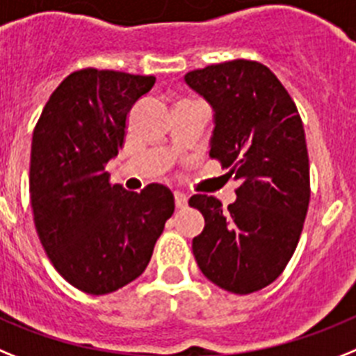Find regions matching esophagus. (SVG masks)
<instances>
[{
	"mask_svg": "<svg viewBox=\"0 0 356 356\" xmlns=\"http://www.w3.org/2000/svg\"><path fill=\"white\" fill-rule=\"evenodd\" d=\"M174 199H175V206H177V208H186L188 197L184 195L182 191H174Z\"/></svg>",
	"mask_w": 356,
	"mask_h": 356,
	"instance_id": "1",
	"label": "esophagus"
}]
</instances>
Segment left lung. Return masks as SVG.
Instances as JSON below:
<instances>
[{
	"label": "left lung",
	"mask_w": 356,
	"mask_h": 356,
	"mask_svg": "<svg viewBox=\"0 0 356 356\" xmlns=\"http://www.w3.org/2000/svg\"><path fill=\"white\" fill-rule=\"evenodd\" d=\"M184 82L213 107L209 156L240 182L236 200L193 195L204 231L191 249L202 274L233 293L276 281L292 258L310 202V165L298 107L277 76L254 60L190 71Z\"/></svg>",
	"instance_id": "1"
}]
</instances>
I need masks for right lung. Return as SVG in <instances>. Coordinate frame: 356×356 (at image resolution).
Segmentation results:
<instances>
[{
    "instance_id": "add662e5",
    "label": "right lung",
    "mask_w": 356,
    "mask_h": 356,
    "mask_svg": "<svg viewBox=\"0 0 356 356\" xmlns=\"http://www.w3.org/2000/svg\"><path fill=\"white\" fill-rule=\"evenodd\" d=\"M156 76L80 70L60 82L33 129L30 202L42 247L75 289L104 296L140 277L174 213V193L111 184L127 114Z\"/></svg>"
}]
</instances>
